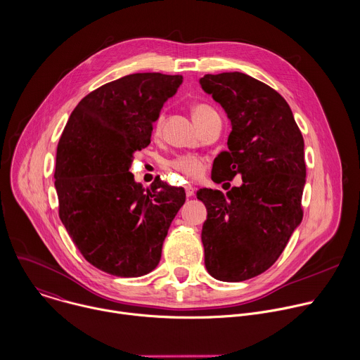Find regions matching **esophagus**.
Returning a JSON list of instances; mask_svg holds the SVG:
<instances>
[{"label": "esophagus", "instance_id": "1", "mask_svg": "<svg viewBox=\"0 0 360 360\" xmlns=\"http://www.w3.org/2000/svg\"><path fill=\"white\" fill-rule=\"evenodd\" d=\"M185 192H186V196H192V195L195 193V188H193V185L186 184V185H185Z\"/></svg>", "mask_w": 360, "mask_h": 360}]
</instances>
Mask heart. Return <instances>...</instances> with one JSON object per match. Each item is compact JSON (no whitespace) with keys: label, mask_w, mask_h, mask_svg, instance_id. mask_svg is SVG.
Returning a JSON list of instances; mask_svg holds the SVG:
<instances>
[{"label":"heart","mask_w":360,"mask_h":360,"mask_svg":"<svg viewBox=\"0 0 360 360\" xmlns=\"http://www.w3.org/2000/svg\"><path fill=\"white\" fill-rule=\"evenodd\" d=\"M212 114H216V111L207 104H195L192 107L193 122L198 126L203 122V120L210 117ZM162 123H164V117H162V114H160L155 124H154V131L155 133L161 131ZM169 167H172L174 169H176V171H179V172H182V174H185L186 176H191V178H196L203 172V162L196 157H179V158L171 161Z\"/></svg>","instance_id":"heart-1"}]
</instances>
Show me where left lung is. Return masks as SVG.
<instances>
[{
  "mask_svg": "<svg viewBox=\"0 0 360 360\" xmlns=\"http://www.w3.org/2000/svg\"><path fill=\"white\" fill-rule=\"evenodd\" d=\"M227 114L229 151L212 168L216 184L240 175L226 195L199 189L207 209L202 227L205 266L220 281L236 283L269 270L302 220L304 139L284 97L240 73L205 75L199 80Z\"/></svg>",
  "mask_w": 360,
  "mask_h": 360,
  "instance_id": "8db88e82",
  "label": "left lung"
}]
</instances>
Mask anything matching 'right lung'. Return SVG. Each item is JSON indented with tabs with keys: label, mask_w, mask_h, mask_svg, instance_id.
I'll use <instances>...</instances> for the list:
<instances>
[{
	"label": "right lung",
	"mask_w": 360,
	"mask_h": 360,
	"mask_svg": "<svg viewBox=\"0 0 360 360\" xmlns=\"http://www.w3.org/2000/svg\"><path fill=\"white\" fill-rule=\"evenodd\" d=\"M181 75L134 73L105 83L72 111L56 151L59 217L82 256L117 277H141L160 260L184 188L129 172Z\"/></svg>",
	"instance_id": "right-lung-1"
}]
</instances>
